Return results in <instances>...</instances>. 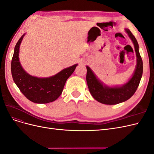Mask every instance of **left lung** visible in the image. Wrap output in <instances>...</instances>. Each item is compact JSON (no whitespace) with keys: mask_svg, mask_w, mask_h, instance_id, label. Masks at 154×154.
Segmentation results:
<instances>
[{"mask_svg":"<svg viewBox=\"0 0 154 154\" xmlns=\"http://www.w3.org/2000/svg\"><path fill=\"white\" fill-rule=\"evenodd\" d=\"M134 45L136 54V69L127 82L122 85L109 86L101 82L88 67H87L86 80L88 90L94 98L100 103L105 105H116L128 100L131 97L140 83L143 74V61L139 51V45L135 36L128 29H125Z\"/></svg>","mask_w":154,"mask_h":154,"instance_id":"obj_1","label":"left lung"}]
</instances>
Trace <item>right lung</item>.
<instances>
[{
    "label": "right lung",
    "instance_id": "1",
    "mask_svg": "<svg viewBox=\"0 0 154 154\" xmlns=\"http://www.w3.org/2000/svg\"><path fill=\"white\" fill-rule=\"evenodd\" d=\"M23 35L17 43L11 60V70L14 82L27 99L35 103H48L58 98L67 79L78 64L64 69L55 75L38 78L30 75L21 66L19 60L20 45L25 36Z\"/></svg>",
    "mask_w": 154,
    "mask_h": 154
}]
</instances>
